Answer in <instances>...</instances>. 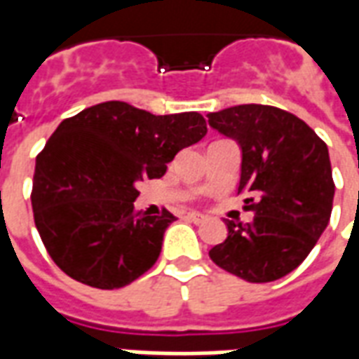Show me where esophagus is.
Listing matches in <instances>:
<instances>
[{
    "label": "esophagus",
    "instance_id": "1",
    "mask_svg": "<svg viewBox=\"0 0 359 359\" xmlns=\"http://www.w3.org/2000/svg\"><path fill=\"white\" fill-rule=\"evenodd\" d=\"M187 219H188V221H192V223H196V225H200V223H203V221H205V215L192 211V213H188Z\"/></svg>",
    "mask_w": 359,
    "mask_h": 359
}]
</instances>
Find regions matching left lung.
<instances>
[{
	"mask_svg": "<svg viewBox=\"0 0 359 359\" xmlns=\"http://www.w3.org/2000/svg\"><path fill=\"white\" fill-rule=\"evenodd\" d=\"M208 123L238 144V194L248 225L225 219L229 236L210 250L213 264L248 283L285 277L308 257L329 225L334 198L329 149L302 118L271 105H234Z\"/></svg>",
	"mask_w": 359,
	"mask_h": 359,
	"instance_id": "left-lung-1",
	"label": "left lung"
}]
</instances>
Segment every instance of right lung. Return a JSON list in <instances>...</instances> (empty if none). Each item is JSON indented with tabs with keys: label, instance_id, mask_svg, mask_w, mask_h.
Returning <instances> with one entry per match:
<instances>
[{
	"label": "right lung",
	"instance_id": "1",
	"mask_svg": "<svg viewBox=\"0 0 359 359\" xmlns=\"http://www.w3.org/2000/svg\"><path fill=\"white\" fill-rule=\"evenodd\" d=\"M208 133L196 113L154 115L103 102L65 118L36 157L34 223L51 259L82 285L113 290L156 264L177 217L136 213L138 182L159 179Z\"/></svg>",
	"mask_w": 359,
	"mask_h": 359
}]
</instances>
